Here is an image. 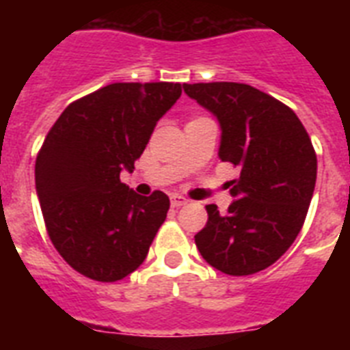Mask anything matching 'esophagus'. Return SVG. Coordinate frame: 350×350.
<instances>
[{
  "mask_svg": "<svg viewBox=\"0 0 350 350\" xmlns=\"http://www.w3.org/2000/svg\"><path fill=\"white\" fill-rule=\"evenodd\" d=\"M187 200L183 196H180V194H174V196H170V205L172 207H181V205H185Z\"/></svg>",
  "mask_w": 350,
  "mask_h": 350,
  "instance_id": "1",
  "label": "esophagus"
}]
</instances>
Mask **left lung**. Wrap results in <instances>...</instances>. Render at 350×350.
<instances>
[{
    "instance_id": "left-lung-1",
    "label": "left lung",
    "mask_w": 350,
    "mask_h": 350,
    "mask_svg": "<svg viewBox=\"0 0 350 350\" xmlns=\"http://www.w3.org/2000/svg\"><path fill=\"white\" fill-rule=\"evenodd\" d=\"M185 94L219 123L221 161L241 167L227 213L207 205L194 236L203 260L230 276L271 267L301 230L316 185V152L287 105L245 83H185Z\"/></svg>"
}]
</instances>
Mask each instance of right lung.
<instances>
[{
	"mask_svg": "<svg viewBox=\"0 0 350 350\" xmlns=\"http://www.w3.org/2000/svg\"><path fill=\"white\" fill-rule=\"evenodd\" d=\"M181 85L112 83L74 101L36 159V192L52 243L96 282H118L148 254L169 196H139L120 181L132 172L154 126L180 100Z\"/></svg>",
	"mask_w": 350,
	"mask_h": 350,
	"instance_id": "1",
	"label": "right lung"
}]
</instances>
